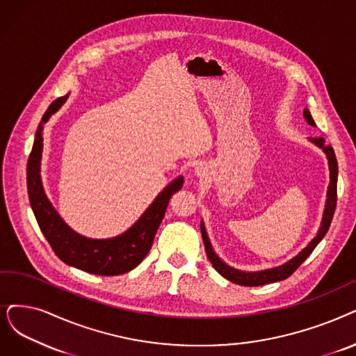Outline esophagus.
<instances>
[{
	"label": "esophagus",
	"mask_w": 356,
	"mask_h": 356,
	"mask_svg": "<svg viewBox=\"0 0 356 356\" xmlns=\"http://www.w3.org/2000/svg\"><path fill=\"white\" fill-rule=\"evenodd\" d=\"M194 172H195L197 177H206L207 169H206V166H204L203 163H198V165L194 168Z\"/></svg>",
	"instance_id": "1"
}]
</instances>
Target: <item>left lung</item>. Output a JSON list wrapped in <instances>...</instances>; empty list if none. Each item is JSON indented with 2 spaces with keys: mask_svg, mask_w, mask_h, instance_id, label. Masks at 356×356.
I'll return each mask as SVG.
<instances>
[{
  "mask_svg": "<svg viewBox=\"0 0 356 356\" xmlns=\"http://www.w3.org/2000/svg\"><path fill=\"white\" fill-rule=\"evenodd\" d=\"M304 118L305 121L316 127L314 120H312L311 113L308 111V108L304 109ZM312 145H316L317 147H320L327 161H329V169H330V182H329V188H327V198H325V206H324V211H323V219L318 227L317 235L309 241V244L298 252L295 257H292L289 261L283 263L280 266L272 267V268H264V270H259V272H244V270H238L235 267H231L229 264H226L219 255L213 250L209 235L206 232V226L204 222L202 220L200 223V229H202V236L204 241V248H206V254L207 259L210 260L211 266L218 270V273H220L225 279L231 280L236 285H243V286H261V285H267V283H273V282H279L289 277L295 270L300 267L308 257L309 254L314 251V248L320 244V241L324 238V235L327 234L334 215V209H336V202H337V161H336V154L332 146H325L324 145V138L323 137H309L308 138Z\"/></svg>",
  "mask_w": 356,
  "mask_h": 356,
  "instance_id": "left-lung-1",
  "label": "left lung"
}]
</instances>
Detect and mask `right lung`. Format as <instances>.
<instances>
[{
    "label": "right lung",
    "mask_w": 356,
    "mask_h": 356,
    "mask_svg": "<svg viewBox=\"0 0 356 356\" xmlns=\"http://www.w3.org/2000/svg\"><path fill=\"white\" fill-rule=\"evenodd\" d=\"M68 96L70 93L55 99L38 125L33 147L29 161H27V193H29L31 206L42 234L45 235L60 260L68 266L83 270V272L99 276L122 275L137 267L150 251L154 235L165 216L169 198L182 188L184 177L170 181L156 195L152 204L134 225L117 236L93 239L71 229L51 204L44 186H42L40 177L44 127L54 113L65 104Z\"/></svg>",
    "instance_id": "add662e5"
}]
</instances>
